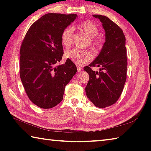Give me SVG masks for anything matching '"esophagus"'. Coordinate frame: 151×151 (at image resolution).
<instances>
[{"label": "esophagus", "mask_w": 151, "mask_h": 151, "mask_svg": "<svg viewBox=\"0 0 151 151\" xmlns=\"http://www.w3.org/2000/svg\"><path fill=\"white\" fill-rule=\"evenodd\" d=\"M76 67H77V70L78 71V72H80V71L82 70V67L81 66L77 65V66H76Z\"/></svg>", "instance_id": "34e87169"}]
</instances>
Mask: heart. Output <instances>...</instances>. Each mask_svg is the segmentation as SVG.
Instances as JSON below:
<instances>
[{"instance_id":"b5f03b06","label":"heart","mask_w":151,"mask_h":151,"mask_svg":"<svg viewBox=\"0 0 151 151\" xmlns=\"http://www.w3.org/2000/svg\"><path fill=\"white\" fill-rule=\"evenodd\" d=\"M78 28L83 31L88 37L92 38L91 45L96 49H101L103 46L102 40L96 38L99 34V29L93 22L90 21H84L79 24ZM74 37V28L72 26H68L63 30L60 39L63 45L66 48H69L72 45ZM65 57L70 59L78 65H81L91 61L93 58V52L87 50H81L74 48L65 52Z\"/></svg>"}]
</instances>
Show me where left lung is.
<instances>
[{
  "mask_svg": "<svg viewBox=\"0 0 151 151\" xmlns=\"http://www.w3.org/2000/svg\"><path fill=\"white\" fill-rule=\"evenodd\" d=\"M93 17L102 22L105 42L98 57L88 66L84 67L89 75L85 91L94 106L105 108L119 99L127 80L126 39L121 28L108 17L100 14ZM92 66L100 67V71H93Z\"/></svg>",
  "mask_w": 151,
  "mask_h": 151,
  "instance_id": "1",
  "label": "left lung"
}]
</instances>
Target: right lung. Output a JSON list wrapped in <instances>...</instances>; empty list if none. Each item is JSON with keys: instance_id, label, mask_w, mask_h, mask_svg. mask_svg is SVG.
<instances>
[{"instance_id": "add662e5", "label": "right lung", "mask_w": 151, "mask_h": 151, "mask_svg": "<svg viewBox=\"0 0 151 151\" xmlns=\"http://www.w3.org/2000/svg\"><path fill=\"white\" fill-rule=\"evenodd\" d=\"M76 18V14L48 13L28 30L20 50V76L28 97L42 109L62 101L66 85L77 68L70 59L57 65L63 52L60 36Z\"/></svg>"}]
</instances>
